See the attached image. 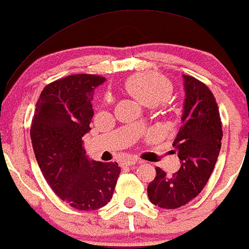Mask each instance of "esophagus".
Instances as JSON below:
<instances>
[{
    "label": "esophagus",
    "mask_w": 249,
    "mask_h": 249,
    "mask_svg": "<svg viewBox=\"0 0 249 249\" xmlns=\"http://www.w3.org/2000/svg\"><path fill=\"white\" fill-rule=\"evenodd\" d=\"M140 161H138L137 159H127L125 160V161L122 162L123 165H126V166H131V165H134L137 164V163H139Z\"/></svg>",
    "instance_id": "1"
}]
</instances>
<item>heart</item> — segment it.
Returning a JSON list of instances; mask_svg holds the SVG:
<instances>
[{"instance_id": "b5f03b06", "label": "heart", "mask_w": 249, "mask_h": 249, "mask_svg": "<svg viewBox=\"0 0 249 249\" xmlns=\"http://www.w3.org/2000/svg\"><path fill=\"white\" fill-rule=\"evenodd\" d=\"M128 93L148 107H155L170 96L172 86L164 75L157 72H139L131 75L125 83ZM111 97H108V101Z\"/></svg>"}]
</instances>
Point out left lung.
<instances>
[{"mask_svg":"<svg viewBox=\"0 0 249 249\" xmlns=\"http://www.w3.org/2000/svg\"><path fill=\"white\" fill-rule=\"evenodd\" d=\"M182 79L184 112L172 143L180 169L168 177L156 168V177L147 187L150 202L164 209L179 208L199 195L212 176L222 146V122L212 90L191 75L184 74Z\"/></svg>","mask_w":249,"mask_h":249,"instance_id":"1","label":"left lung"}]
</instances>
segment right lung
I'll return each instance as SVG.
<instances>
[{
	"label": "right lung",
	"mask_w": 249,
	"mask_h": 249,
	"mask_svg": "<svg viewBox=\"0 0 249 249\" xmlns=\"http://www.w3.org/2000/svg\"><path fill=\"white\" fill-rule=\"evenodd\" d=\"M106 81L95 74H72L43 88L31 125V140L43 177L74 209L105 207L114 194L118 163L90 161L83 137L94 115V89Z\"/></svg>",
	"instance_id": "1"
}]
</instances>
